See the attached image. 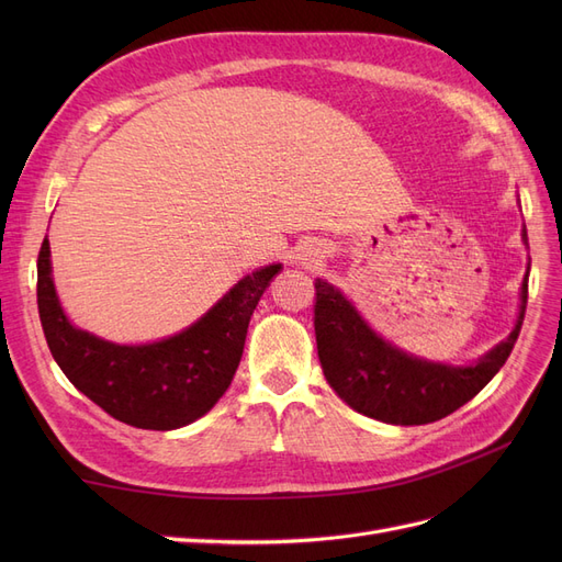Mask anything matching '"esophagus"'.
<instances>
[{
    "label": "esophagus",
    "instance_id": "esophagus-1",
    "mask_svg": "<svg viewBox=\"0 0 562 562\" xmlns=\"http://www.w3.org/2000/svg\"><path fill=\"white\" fill-rule=\"evenodd\" d=\"M318 250L316 248H304L302 252H300V260H302V265H307V267H314L316 262H318Z\"/></svg>",
    "mask_w": 562,
    "mask_h": 562
}]
</instances>
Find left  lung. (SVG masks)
<instances>
[{"mask_svg":"<svg viewBox=\"0 0 562 562\" xmlns=\"http://www.w3.org/2000/svg\"><path fill=\"white\" fill-rule=\"evenodd\" d=\"M522 241L527 246L525 229ZM527 274L530 265L512 335L471 366L436 363L398 349L368 326L339 288L316 279L314 330L323 375L339 398L366 417L401 427L443 419L479 394L506 363L525 318Z\"/></svg>","mask_w":562,"mask_h":562,"instance_id":"left-lung-1","label":"left lung"}]
</instances>
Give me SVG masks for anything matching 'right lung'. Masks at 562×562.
Listing matches in <instances>:
<instances>
[{
    "instance_id": "obj_1",
    "label": "right lung",
    "mask_w": 562,
    "mask_h": 562,
    "mask_svg": "<svg viewBox=\"0 0 562 562\" xmlns=\"http://www.w3.org/2000/svg\"><path fill=\"white\" fill-rule=\"evenodd\" d=\"M281 265L236 281L213 307L159 342L116 345L72 326L50 274V246L37 258V307L46 345L83 396L138 429L171 431L206 415L239 368L250 316Z\"/></svg>"
}]
</instances>
